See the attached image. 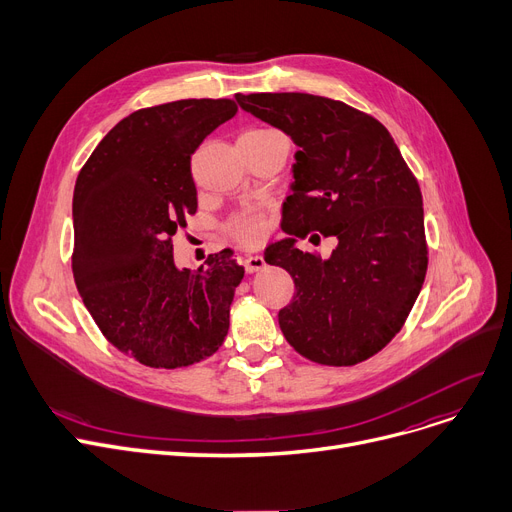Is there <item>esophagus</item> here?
I'll use <instances>...</instances> for the list:
<instances>
[{
	"instance_id": "34e87169",
	"label": "esophagus",
	"mask_w": 512,
	"mask_h": 512,
	"mask_svg": "<svg viewBox=\"0 0 512 512\" xmlns=\"http://www.w3.org/2000/svg\"><path fill=\"white\" fill-rule=\"evenodd\" d=\"M263 267H265V261H263V257L259 253H249L245 257V270H247V274H255V272L263 270Z\"/></svg>"
}]
</instances>
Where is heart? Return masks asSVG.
<instances>
[{
	"mask_svg": "<svg viewBox=\"0 0 512 512\" xmlns=\"http://www.w3.org/2000/svg\"><path fill=\"white\" fill-rule=\"evenodd\" d=\"M226 232L242 242V245H257V242L265 234V220L263 213L257 209H245L236 215H232L230 222L226 224Z\"/></svg>",
	"mask_w": 512,
	"mask_h": 512,
	"instance_id": "1",
	"label": "heart"
}]
</instances>
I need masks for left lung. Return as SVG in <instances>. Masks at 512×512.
I'll return each instance as SVG.
<instances>
[{
    "instance_id": "obj_1",
    "label": "left lung",
    "mask_w": 512,
    "mask_h": 512,
    "mask_svg": "<svg viewBox=\"0 0 512 512\" xmlns=\"http://www.w3.org/2000/svg\"><path fill=\"white\" fill-rule=\"evenodd\" d=\"M236 101L299 147L282 205L288 238L265 251L297 290L278 313L280 330L313 363L357 365L400 332L423 286L419 182L386 126L342 101L309 93H238ZM309 231L339 238L330 260L293 245Z\"/></svg>"
}]
</instances>
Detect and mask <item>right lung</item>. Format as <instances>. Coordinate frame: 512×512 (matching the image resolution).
Returning a JSON list of instances; mask_svg holds the SVG:
<instances>
[{
    "mask_svg": "<svg viewBox=\"0 0 512 512\" xmlns=\"http://www.w3.org/2000/svg\"><path fill=\"white\" fill-rule=\"evenodd\" d=\"M238 112L232 99H180L132 112L78 172L72 274L97 328L147 367L211 357L230 328L245 276L234 253L178 270L172 236L197 211L191 155Z\"/></svg>",
    "mask_w": 512,
    "mask_h": 512,
    "instance_id": "obj_1",
    "label": "right lung"
}]
</instances>
